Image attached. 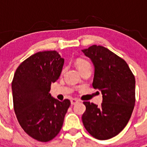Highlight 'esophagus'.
<instances>
[{"instance_id": "1", "label": "esophagus", "mask_w": 147, "mask_h": 147, "mask_svg": "<svg viewBox=\"0 0 147 147\" xmlns=\"http://www.w3.org/2000/svg\"><path fill=\"white\" fill-rule=\"evenodd\" d=\"M79 101H80V100H78V99H77V98H71V104L72 105H76V104L78 103Z\"/></svg>"}]
</instances>
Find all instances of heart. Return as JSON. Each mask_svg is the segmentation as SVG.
Wrapping results in <instances>:
<instances>
[{"mask_svg": "<svg viewBox=\"0 0 147 147\" xmlns=\"http://www.w3.org/2000/svg\"><path fill=\"white\" fill-rule=\"evenodd\" d=\"M76 66H77V68L78 69V70L80 71V70L83 69L86 66L90 65V63L88 62L87 60L83 59H78L76 61Z\"/></svg>", "mask_w": 147, "mask_h": 147, "instance_id": "b5f03b06", "label": "heart"}]
</instances>
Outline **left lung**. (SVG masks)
Masks as SVG:
<instances>
[{
	"mask_svg": "<svg viewBox=\"0 0 147 147\" xmlns=\"http://www.w3.org/2000/svg\"><path fill=\"white\" fill-rule=\"evenodd\" d=\"M94 67L93 88L100 90L103 100L98 107L85 101L82 122L92 137L111 139L127 124L135 105V78L127 62L101 46L82 50Z\"/></svg>",
	"mask_w": 147,
	"mask_h": 147,
	"instance_id": "1",
	"label": "left lung"
}]
</instances>
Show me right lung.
<instances>
[{
	"label": "right lung",
	"mask_w": 147,
	"mask_h": 147,
	"mask_svg": "<svg viewBox=\"0 0 147 147\" xmlns=\"http://www.w3.org/2000/svg\"><path fill=\"white\" fill-rule=\"evenodd\" d=\"M64 59L56 51H44L24 60L12 82L13 108L20 125L38 141L48 142L59 133L71 103L52 97L51 84L59 79Z\"/></svg>",
	"instance_id": "obj_1"
}]
</instances>
